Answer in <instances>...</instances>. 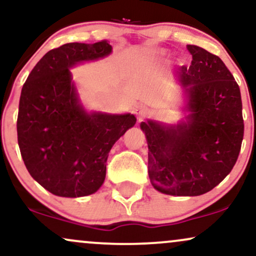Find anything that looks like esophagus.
Wrapping results in <instances>:
<instances>
[{"instance_id": "obj_1", "label": "esophagus", "mask_w": 256, "mask_h": 256, "mask_svg": "<svg viewBox=\"0 0 256 256\" xmlns=\"http://www.w3.org/2000/svg\"><path fill=\"white\" fill-rule=\"evenodd\" d=\"M134 113L138 116V118L140 119L142 117H144V116L146 114V113H148V108H145L144 105H138V106H136Z\"/></svg>"}]
</instances>
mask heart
<instances>
[{
    "label": "heart",
    "instance_id": "b5f03b06",
    "mask_svg": "<svg viewBox=\"0 0 256 256\" xmlns=\"http://www.w3.org/2000/svg\"><path fill=\"white\" fill-rule=\"evenodd\" d=\"M158 54H162V53H158Z\"/></svg>",
    "mask_w": 256,
    "mask_h": 256
}]
</instances>
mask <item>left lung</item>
<instances>
[{
  "label": "left lung",
  "instance_id": "left-lung-1",
  "mask_svg": "<svg viewBox=\"0 0 256 256\" xmlns=\"http://www.w3.org/2000/svg\"><path fill=\"white\" fill-rule=\"evenodd\" d=\"M192 56L176 80L186 117L177 124L140 122L148 148L152 186L172 196H200L230 172L244 139L240 87L218 56L188 44Z\"/></svg>",
  "mask_w": 256,
  "mask_h": 256
}]
</instances>
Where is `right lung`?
Here are the masks:
<instances>
[{"label": "right lung", "mask_w": 256, "mask_h": 256, "mask_svg": "<svg viewBox=\"0 0 256 256\" xmlns=\"http://www.w3.org/2000/svg\"><path fill=\"white\" fill-rule=\"evenodd\" d=\"M108 41L70 42L42 56L21 90L18 142L36 182L60 197L98 192L113 145L137 119L84 108L70 68L110 56Z\"/></svg>", "instance_id": "add662e5"}]
</instances>
